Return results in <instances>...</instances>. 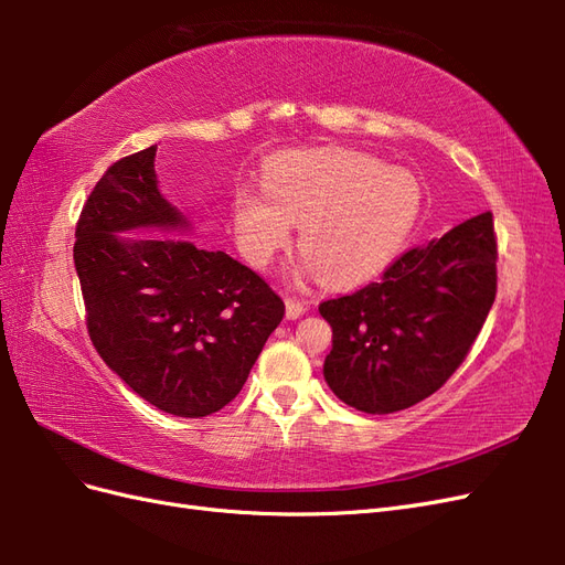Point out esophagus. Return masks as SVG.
<instances>
[{"instance_id": "esophagus-1", "label": "esophagus", "mask_w": 565, "mask_h": 565, "mask_svg": "<svg viewBox=\"0 0 565 565\" xmlns=\"http://www.w3.org/2000/svg\"><path fill=\"white\" fill-rule=\"evenodd\" d=\"M285 309H287V320H297L306 313V303L295 299V297H287L285 299Z\"/></svg>"}]
</instances>
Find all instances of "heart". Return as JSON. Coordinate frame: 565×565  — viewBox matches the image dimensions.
I'll return each instance as SVG.
<instances>
[{
	"instance_id": "1",
	"label": "heart",
	"mask_w": 565,
	"mask_h": 565,
	"mask_svg": "<svg viewBox=\"0 0 565 565\" xmlns=\"http://www.w3.org/2000/svg\"><path fill=\"white\" fill-rule=\"evenodd\" d=\"M422 212L419 181L367 152L324 148L273 160L266 181L233 188V226L245 259L264 268L301 224L299 273L353 287L405 249Z\"/></svg>"
}]
</instances>
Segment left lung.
<instances>
[{"mask_svg":"<svg viewBox=\"0 0 565 565\" xmlns=\"http://www.w3.org/2000/svg\"><path fill=\"white\" fill-rule=\"evenodd\" d=\"M494 292L498 243L486 212L405 252L380 282L318 306L332 328L324 382L367 415L413 407L465 361Z\"/></svg>","mask_w":565,"mask_h":565,"instance_id":"8db88e82","label":"left lung"}]
</instances>
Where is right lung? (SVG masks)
<instances>
[{
	"label": "right lung",
	"mask_w": 565,
	"mask_h": 565,
	"mask_svg": "<svg viewBox=\"0 0 565 565\" xmlns=\"http://www.w3.org/2000/svg\"><path fill=\"white\" fill-rule=\"evenodd\" d=\"M156 152L117 160L94 185L75 231V270L106 365L162 413L207 417L241 393L285 303L226 252L122 235L191 228L160 193Z\"/></svg>",
	"instance_id": "right-lung-1"
}]
</instances>
